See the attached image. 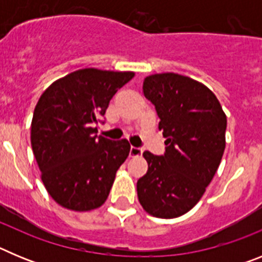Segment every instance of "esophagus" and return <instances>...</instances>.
I'll use <instances>...</instances> for the list:
<instances>
[{"label": "esophagus", "instance_id": "1", "mask_svg": "<svg viewBox=\"0 0 262 262\" xmlns=\"http://www.w3.org/2000/svg\"><path fill=\"white\" fill-rule=\"evenodd\" d=\"M143 154V149L142 148H138V147H131L129 148V156L134 157V156H140Z\"/></svg>", "mask_w": 262, "mask_h": 262}]
</instances>
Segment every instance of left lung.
Here are the masks:
<instances>
[{
	"label": "left lung",
	"mask_w": 262,
	"mask_h": 262,
	"mask_svg": "<svg viewBox=\"0 0 262 262\" xmlns=\"http://www.w3.org/2000/svg\"><path fill=\"white\" fill-rule=\"evenodd\" d=\"M143 93L155 105L165 154H143L148 170L138 180V198L152 216L172 219L200 202L226 148L227 117L202 82L177 73L144 78Z\"/></svg>",
	"instance_id": "8db88e82"
}]
</instances>
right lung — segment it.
Here are the masks:
<instances>
[{
  "label": "right lung",
  "mask_w": 262,
  "mask_h": 262,
  "mask_svg": "<svg viewBox=\"0 0 262 262\" xmlns=\"http://www.w3.org/2000/svg\"><path fill=\"white\" fill-rule=\"evenodd\" d=\"M134 72L84 68L43 92L31 122V147L46 190L73 211L96 210L107 200L128 140L97 136V127L118 89Z\"/></svg>",
  "instance_id": "obj_1"
}]
</instances>
